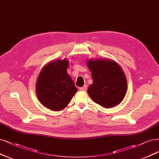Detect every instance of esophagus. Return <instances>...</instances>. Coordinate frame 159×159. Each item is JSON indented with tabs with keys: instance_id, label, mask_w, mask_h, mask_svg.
Segmentation results:
<instances>
[{
	"instance_id": "1",
	"label": "esophagus",
	"mask_w": 159,
	"mask_h": 159,
	"mask_svg": "<svg viewBox=\"0 0 159 159\" xmlns=\"http://www.w3.org/2000/svg\"><path fill=\"white\" fill-rule=\"evenodd\" d=\"M80 91H86L87 90V85H84L83 87H81L80 88Z\"/></svg>"
}]
</instances>
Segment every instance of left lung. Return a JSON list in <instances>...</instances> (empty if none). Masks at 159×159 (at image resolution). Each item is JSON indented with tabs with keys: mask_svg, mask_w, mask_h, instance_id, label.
<instances>
[{
	"mask_svg": "<svg viewBox=\"0 0 159 159\" xmlns=\"http://www.w3.org/2000/svg\"><path fill=\"white\" fill-rule=\"evenodd\" d=\"M91 71L93 84L87 89L91 99L104 108L116 106L127 92V80L120 66L112 60L89 59L86 62Z\"/></svg>",
	"mask_w": 159,
	"mask_h": 159,
	"instance_id": "obj_1",
	"label": "left lung"
}]
</instances>
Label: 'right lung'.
<instances>
[{"mask_svg":"<svg viewBox=\"0 0 159 159\" xmlns=\"http://www.w3.org/2000/svg\"><path fill=\"white\" fill-rule=\"evenodd\" d=\"M68 66L67 58L54 60L45 65L38 76L37 97L42 105L50 110H62L78 91L67 72Z\"/></svg>","mask_w":159,"mask_h":159,"instance_id":"1","label":"right lung"}]
</instances>
